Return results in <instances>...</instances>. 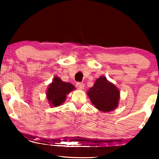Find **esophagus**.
Masks as SVG:
<instances>
[{"instance_id":"esophagus-1","label":"esophagus","mask_w":159,"mask_h":159,"mask_svg":"<svg viewBox=\"0 0 159 159\" xmlns=\"http://www.w3.org/2000/svg\"><path fill=\"white\" fill-rule=\"evenodd\" d=\"M77 88L82 89H82H84V84L82 83V82H77Z\"/></svg>"}]
</instances>
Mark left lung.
Masks as SVG:
<instances>
[{
    "mask_svg": "<svg viewBox=\"0 0 159 159\" xmlns=\"http://www.w3.org/2000/svg\"><path fill=\"white\" fill-rule=\"evenodd\" d=\"M88 95L95 107L101 111H111L118 106L119 91L103 76L96 80Z\"/></svg>",
    "mask_w": 159,
    "mask_h": 159,
    "instance_id": "left-lung-1",
    "label": "left lung"
}]
</instances>
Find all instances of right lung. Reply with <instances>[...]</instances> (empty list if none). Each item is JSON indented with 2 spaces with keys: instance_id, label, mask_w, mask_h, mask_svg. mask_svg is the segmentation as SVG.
Segmentation results:
<instances>
[{
  "instance_id": "add662e5",
  "label": "right lung",
  "mask_w": 159,
  "mask_h": 159,
  "mask_svg": "<svg viewBox=\"0 0 159 159\" xmlns=\"http://www.w3.org/2000/svg\"><path fill=\"white\" fill-rule=\"evenodd\" d=\"M75 88L73 84L63 82L59 77H56L48 88L47 98L51 106L56 107L64 103L66 95L75 90Z\"/></svg>"
}]
</instances>
